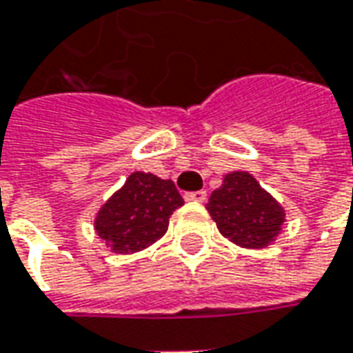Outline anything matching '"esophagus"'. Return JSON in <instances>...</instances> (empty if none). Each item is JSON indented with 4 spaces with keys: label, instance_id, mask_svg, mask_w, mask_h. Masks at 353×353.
<instances>
[{
    "label": "esophagus",
    "instance_id": "1",
    "mask_svg": "<svg viewBox=\"0 0 353 353\" xmlns=\"http://www.w3.org/2000/svg\"><path fill=\"white\" fill-rule=\"evenodd\" d=\"M185 197V201H193V203H203V201H207V191H189V193H185L183 195Z\"/></svg>",
    "mask_w": 353,
    "mask_h": 353
}]
</instances>
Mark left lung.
I'll use <instances>...</instances> for the list:
<instances>
[{
	"mask_svg": "<svg viewBox=\"0 0 353 353\" xmlns=\"http://www.w3.org/2000/svg\"><path fill=\"white\" fill-rule=\"evenodd\" d=\"M207 209L221 234L242 248H265L285 221L283 207L248 172L226 174Z\"/></svg>",
	"mask_w": 353,
	"mask_h": 353,
	"instance_id": "obj_1",
	"label": "left lung"
}]
</instances>
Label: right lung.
I'll return each instance as SVG.
<instances>
[{"mask_svg": "<svg viewBox=\"0 0 353 353\" xmlns=\"http://www.w3.org/2000/svg\"><path fill=\"white\" fill-rule=\"evenodd\" d=\"M183 205L172 179L134 172L101 207L95 219L97 234L117 254H132L162 238L170 216Z\"/></svg>", "mask_w": 353, "mask_h": 353, "instance_id": "1", "label": "right lung"}]
</instances>
